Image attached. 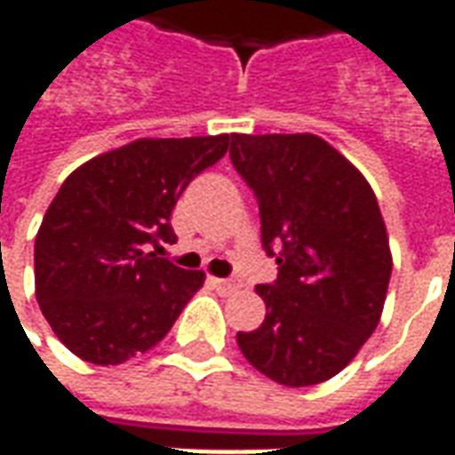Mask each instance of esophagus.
<instances>
[{
	"mask_svg": "<svg viewBox=\"0 0 455 455\" xmlns=\"http://www.w3.org/2000/svg\"><path fill=\"white\" fill-rule=\"evenodd\" d=\"M214 287H217L221 295H231V292H238V290H241V280H238V277H217V280H214Z\"/></svg>",
	"mask_w": 455,
	"mask_h": 455,
	"instance_id": "34e87169",
	"label": "esophagus"
}]
</instances>
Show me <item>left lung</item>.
I'll list each match as a JSON object with an SVG mask.
<instances>
[{
  "instance_id": "8db88e82",
  "label": "left lung",
  "mask_w": 455,
  "mask_h": 455,
  "mask_svg": "<svg viewBox=\"0 0 455 455\" xmlns=\"http://www.w3.org/2000/svg\"><path fill=\"white\" fill-rule=\"evenodd\" d=\"M231 163L253 189L277 280L258 285L266 319L238 331L246 361L287 387L334 378L380 322L392 273L375 192L315 133H231Z\"/></svg>"
}]
</instances>
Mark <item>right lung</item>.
Instances as JSON below:
<instances>
[{"mask_svg":"<svg viewBox=\"0 0 455 455\" xmlns=\"http://www.w3.org/2000/svg\"><path fill=\"white\" fill-rule=\"evenodd\" d=\"M228 133L139 139L73 170L36 234V299L70 351L119 365L165 339L202 270L158 258L192 180L224 158Z\"/></svg>","mask_w":455,"mask_h":455,"instance_id":"obj_1","label":"right lung"}]
</instances>
